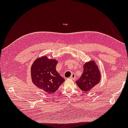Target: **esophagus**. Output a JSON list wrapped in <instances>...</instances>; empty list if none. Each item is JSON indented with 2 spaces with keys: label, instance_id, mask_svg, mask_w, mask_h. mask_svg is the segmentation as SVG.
Instances as JSON below:
<instances>
[{
  "label": "esophagus",
  "instance_id": "esophagus-1",
  "mask_svg": "<svg viewBox=\"0 0 128 128\" xmlns=\"http://www.w3.org/2000/svg\"><path fill=\"white\" fill-rule=\"evenodd\" d=\"M75 77H76L75 74H74V73H72L71 75V76H70V78H72V80H74V79H75Z\"/></svg>",
  "mask_w": 128,
  "mask_h": 128
}]
</instances>
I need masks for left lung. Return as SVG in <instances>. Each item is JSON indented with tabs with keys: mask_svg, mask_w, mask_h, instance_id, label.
Instances as JSON below:
<instances>
[{
	"mask_svg": "<svg viewBox=\"0 0 128 128\" xmlns=\"http://www.w3.org/2000/svg\"><path fill=\"white\" fill-rule=\"evenodd\" d=\"M83 68L82 74L75 82L81 90L88 92L100 83L101 75L94 60L85 62Z\"/></svg>",
	"mask_w": 128,
	"mask_h": 128,
	"instance_id": "1",
	"label": "left lung"
}]
</instances>
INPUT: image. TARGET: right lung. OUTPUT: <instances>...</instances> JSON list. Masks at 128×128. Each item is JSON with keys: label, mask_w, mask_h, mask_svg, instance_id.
<instances>
[{"label": "right lung", "mask_w": 128, "mask_h": 128, "mask_svg": "<svg viewBox=\"0 0 128 128\" xmlns=\"http://www.w3.org/2000/svg\"><path fill=\"white\" fill-rule=\"evenodd\" d=\"M57 64L56 60L43 56L35 60L31 66L32 83L46 93L53 94L65 81L56 70Z\"/></svg>", "instance_id": "1"}]
</instances>
